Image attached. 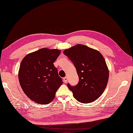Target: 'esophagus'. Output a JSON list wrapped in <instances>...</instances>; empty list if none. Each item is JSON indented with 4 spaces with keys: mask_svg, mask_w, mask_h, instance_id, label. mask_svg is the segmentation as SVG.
I'll return each instance as SVG.
<instances>
[{
    "mask_svg": "<svg viewBox=\"0 0 133 133\" xmlns=\"http://www.w3.org/2000/svg\"><path fill=\"white\" fill-rule=\"evenodd\" d=\"M67 80H68V79H67V78L66 77H66L64 78V81L65 83H66V82H67Z\"/></svg>",
    "mask_w": 133,
    "mask_h": 133,
    "instance_id": "esophagus-1",
    "label": "esophagus"
}]
</instances>
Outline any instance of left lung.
Wrapping results in <instances>:
<instances>
[{
    "label": "left lung",
    "instance_id": "1",
    "mask_svg": "<svg viewBox=\"0 0 133 133\" xmlns=\"http://www.w3.org/2000/svg\"><path fill=\"white\" fill-rule=\"evenodd\" d=\"M64 54L73 63L79 78L76 86L67 84L75 99L81 103H90L98 99L109 78V71L102 55L81 44L66 49Z\"/></svg>",
    "mask_w": 133,
    "mask_h": 133
}]
</instances>
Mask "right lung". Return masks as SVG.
Wrapping results in <instances>:
<instances>
[{
  "instance_id": "right-lung-1",
  "label": "right lung",
  "mask_w": 133,
  "mask_h": 133,
  "mask_svg": "<svg viewBox=\"0 0 133 133\" xmlns=\"http://www.w3.org/2000/svg\"><path fill=\"white\" fill-rule=\"evenodd\" d=\"M60 50L41 48L28 54L21 62L18 73L20 85L25 94L33 101L48 104L55 96L62 84L53 63Z\"/></svg>"
}]
</instances>
